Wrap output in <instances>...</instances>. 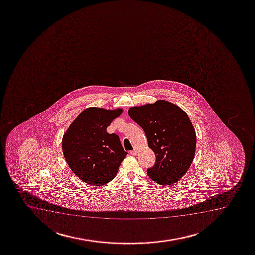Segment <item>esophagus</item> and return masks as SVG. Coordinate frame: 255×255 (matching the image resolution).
Wrapping results in <instances>:
<instances>
[{"instance_id": "34e87169", "label": "esophagus", "mask_w": 255, "mask_h": 255, "mask_svg": "<svg viewBox=\"0 0 255 255\" xmlns=\"http://www.w3.org/2000/svg\"><path fill=\"white\" fill-rule=\"evenodd\" d=\"M129 153H130V154H131V155H135V154H136V150H135V149L131 150V151H130V152H129Z\"/></svg>"}]
</instances>
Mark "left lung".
Segmentation results:
<instances>
[{
    "label": "left lung",
    "mask_w": 255,
    "mask_h": 255,
    "mask_svg": "<svg viewBox=\"0 0 255 255\" xmlns=\"http://www.w3.org/2000/svg\"><path fill=\"white\" fill-rule=\"evenodd\" d=\"M129 116L141 126L155 163L147 168V176L161 185L175 183L192 164L196 136L188 115L165 101L129 108Z\"/></svg>",
    "instance_id": "obj_1"
}]
</instances>
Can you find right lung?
Listing matches in <instances>:
<instances>
[{"instance_id": "1", "label": "right lung", "mask_w": 255, "mask_h": 255, "mask_svg": "<svg viewBox=\"0 0 255 255\" xmlns=\"http://www.w3.org/2000/svg\"><path fill=\"white\" fill-rule=\"evenodd\" d=\"M121 109L88 108L78 115L62 140L64 156L71 170L84 183L104 185L114 179L127 152L120 136L107 132Z\"/></svg>"}]
</instances>
